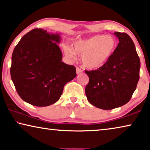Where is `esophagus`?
I'll return each instance as SVG.
<instances>
[{
	"mask_svg": "<svg viewBox=\"0 0 150 150\" xmlns=\"http://www.w3.org/2000/svg\"><path fill=\"white\" fill-rule=\"evenodd\" d=\"M76 71H77V74H79V73H83V70L79 67L76 68Z\"/></svg>",
	"mask_w": 150,
	"mask_h": 150,
	"instance_id": "esophagus-1",
	"label": "esophagus"
}]
</instances>
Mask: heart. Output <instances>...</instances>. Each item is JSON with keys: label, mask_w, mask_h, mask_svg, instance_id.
Listing matches in <instances>:
<instances>
[{"label": "heart", "mask_w": 150, "mask_h": 150, "mask_svg": "<svg viewBox=\"0 0 150 150\" xmlns=\"http://www.w3.org/2000/svg\"><path fill=\"white\" fill-rule=\"evenodd\" d=\"M117 41L112 36L96 35L86 39L79 40L73 44V49L64 46L65 55L75 60L76 54L82 57V63L89 69H98L105 65L117 48Z\"/></svg>", "instance_id": "b5f03b06"}]
</instances>
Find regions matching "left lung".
<instances>
[{
    "instance_id": "8db88e82",
    "label": "left lung",
    "mask_w": 150,
    "mask_h": 150,
    "mask_svg": "<svg viewBox=\"0 0 150 150\" xmlns=\"http://www.w3.org/2000/svg\"><path fill=\"white\" fill-rule=\"evenodd\" d=\"M114 35L120 42L108 63L97 70L85 71L89 79L85 87L87 100L105 110L126 104L139 79L140 60L134 42L125 33Z\"/></svg>"
}]
</instances>
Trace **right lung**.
<instances>
[{
    "instance_id": "obj_1",
    "label": "right lung",
    "mask_w": 150,
    "mask_h": 150,
    "mask_svg": "<svg viewBox=\"0 0 150 150\" xmlns=\"http://www.w3.org/2000/svg\"><path fill=\"white\" fill-rule=\"evenodd\" d=\"M60 40L58 34L35 28L24 35L14 49L11 79L18 96L30 105L54 103L65 85L77 75L74 66L61 61L62 53L57 44Z\"/></svg>"
}]
</instances>
